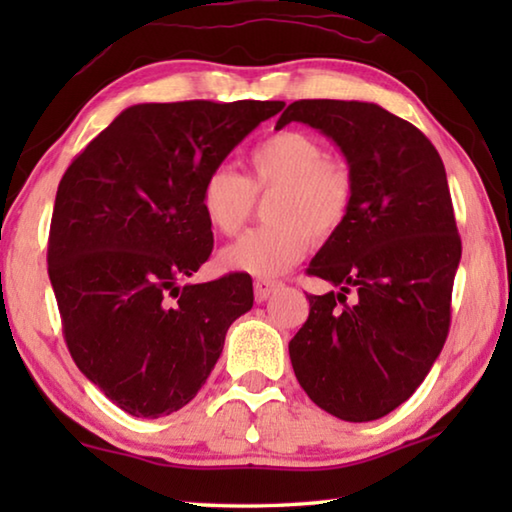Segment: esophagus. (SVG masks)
I'll use <instances>...</instances> for the list:
<instances>
[{"label":"esophagus","mask_w":512,"mask_h":512,"mask_svg":"<svg viewBox=\"0 0 512 512\" xmlns=\"http://www.w3.org/2000/svg\"><path fill=\"white\" fill-rule=\"evenodd\" d=\"M280 287H282V284L275 282V280H257L255 282V300L257 302L268 300V298H271V293H275Z\"/></svg>","instance_id":"34e87169"}]
</instances>
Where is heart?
<instances>
[{
	"label": "heart",
	"instance_id": "1",
	"mask_svg": "<svg viewBox=\"0 0 512 512\" xmlns=\"http://www.w3.org/2000/svg\"><path fill=\"white\" fill-rule=\"evenodd\" d=\"M250 178L230 164L207 173L201 210L221 235H237L250 219L255 194L277 192L271 203L275 225L248 232L223 248L228 271L275 277L298 264L311 237L327 241L348 221L354 201V176L343 160L329 153L314 135L280 131L257 144L248 158Z\"/></svg>",
	"mask_w": 512,
	"mask_h": 512
}]
</instances>
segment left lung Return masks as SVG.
Here are the masks:
<instances>
[{"label":"left lung","instance_id":"left-lung-1","mask_svg":"<svg viewBox=\"0 0 512 512\" xmlns=\"http://www.w3.org/2000/svg\"><path fill=\"white\" fill-rule=\"evenodd\" d=\"M291 121L327 135L354 176L348 221L307 268L339 291L307 296L291 366L323 411L384 418L422 384L449 332L461 237L445 164L422 131L377 103L302 99L275 128Z\"/></svg>","mask_w":512,"mask_h":512}]
</instances>
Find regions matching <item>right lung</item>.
Returning a JSON list of instances; mask_svg holds the SVG:
<instances>
[{
    "label": "right lung",
    "instance_id": "1",
    "mask_svg": "<svg viewBox=\"0 0 512 512\" xmlns=\"http://www.w3.org/2000/svg\"><path fill=\"white\" fill-rule=\"evenodd\" d=\"M284 101L126 108L69 164L49 230V280L69 354L135 418L183 409L225 332L253 307L250 275L185 284L212 253L207 173Z\"/></svg>",
    "mask_w": 512,
    "mask_h": 512
}]
</instances>
